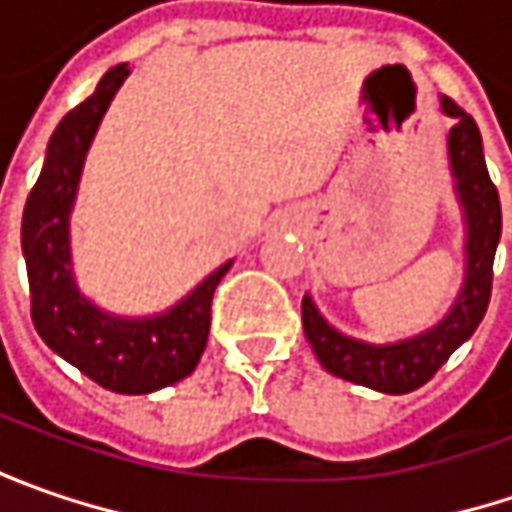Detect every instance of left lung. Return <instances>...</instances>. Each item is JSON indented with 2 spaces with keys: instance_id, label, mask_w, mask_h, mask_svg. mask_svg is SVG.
<instances>
[{
  "instance_id": "8db88e82",
  "label": "left lung",
  "mask_w": 512,
  "mask_h": 512,
  "mask_svg": "<svg viewBox=\"0 0 512 512\" xmlns=\"http://www.w3.org/2000/svg\"><path fill=\"white\" fill-rule=\"evenodd\" d=\"M439 102L444 116L456 119L447 133V162L464 222V276L453 305L436 325L422 333L399 342L376 344L336 330L322 316L310 293L302 299L307 342L327 373L390 396H402L430 382L450 359V353L459 350L482 325L493 287V259L502 239V205L499 190L490 182L484 165L482 133L473 116L456 108L447 96Z\"/></svg>"
}]
</instances>
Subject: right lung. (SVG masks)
Instances as JSON below:
<instances>
[{
	"label": "right lung",
	"instance_id": "1",
	"mask_svg": "<svg viewBox=\"0 0 512 512\" xmlns=\"http://www.w3.org/2000/svg\"><path fill=\"white\" fill-rule=\"evenodd\" d=\"M128 76V62L110 68L88 99L53 130L45 165L22 213V253L30 316L42 342L105 390L142 396L182 382L196 370L210 333L213 290L233 259L207 273L176 305L150 316L110 313L76 285L70 213L93 136Z\"/></svg>",
	"mask_w": 512,
	"mask_h": 512
}]
</instances>
